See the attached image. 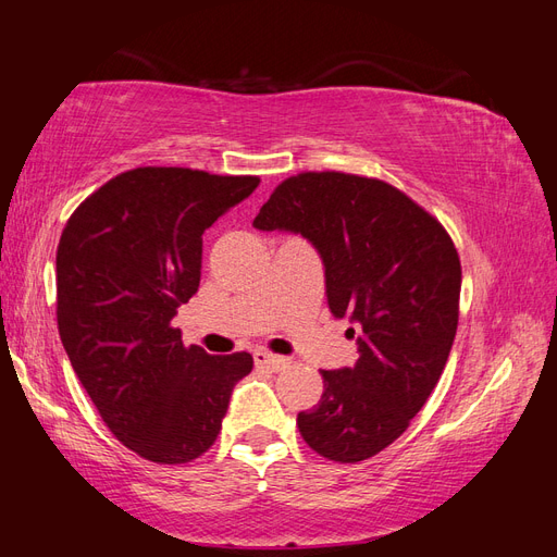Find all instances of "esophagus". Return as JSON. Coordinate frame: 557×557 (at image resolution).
Masks as SVG:
<instances>
[{"mask_svg":"<svg viewBox=\"0 0 557 557\" xmlns=\"http://www.w3.org/2000/svg\"><path fill=\"white\" fill-rule=\"evenodd\" d=\"M252 360H256V367L269 369V372H278V369L288 367V358L272 356L269 350H256V352H252Z\"/></svg>","mask_w":557,"mask_h":557,"instance_id":"34e87169","label":"esophagus"}]
</instances>
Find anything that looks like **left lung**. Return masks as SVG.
Listing matches in <instances>:
<instances>
[{"label": "left lung", "instance_id": "left-lung-1", "mask_svg": "<svg viewBox=\"0 0 557 557\" xmlns=\"http://www.w3.org/2000/svg\"><path fill=\"white\" fill-rule=\"evenodd\" d=\"M295 232L325 264L334 318L356 330L358 360L323 369V395L297 413L327 460L362 462L391 446L423 409L458 330L462 269L444 225L391 183L344 172L285 178L252 221Z\"/></svg>", "mask_w": 557, "mask_h": 557}]
</instances>
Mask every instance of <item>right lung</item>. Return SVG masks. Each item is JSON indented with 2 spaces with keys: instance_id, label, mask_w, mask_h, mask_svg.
<instances>
[{
  "instance_id": "right-lung-1",
  "label": "right lung",
  "mask_w": 557,
  "mask_h": 557,
  "mask_svg": "<svg viewBox=\"0 0 557 557\" xmlns=\"http://www.w3.org/2000/svg\"><path fill=\"white\" fill-rule=\"evenodd\" d=\"M258 176L137 166L107 181L58 244V330L107 428L158 465L207 453L250 352L209 356L172 325L201 276V234Z\"/></svg>"
}]
</instances>
